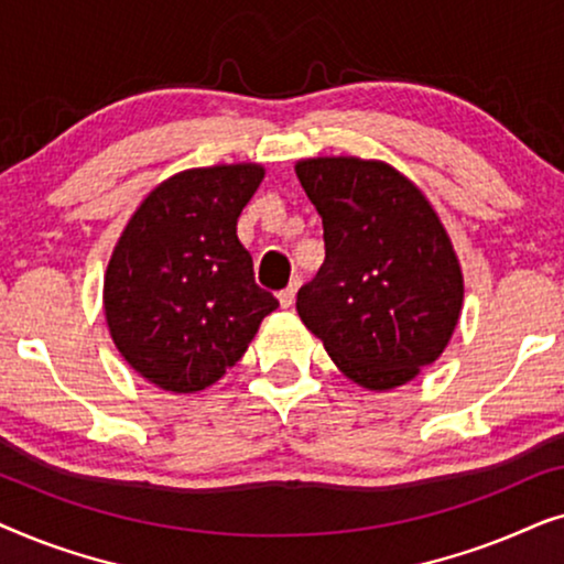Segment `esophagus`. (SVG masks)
<instances>
[{
    "label": "esophagus",
    "mask_w": 564,
    "mask_h": 564,
    "mask_svg": "<svg viewBox=\"0 0 564 564\" xmlns=\"http://www.w3.org/2000/svg\"><path fill=\"white\" fill-rule=\"evenodd\" d=\"M297 288H300V276H297V280L290 282V288H284V290L280 292V305H282V307H292V305H295Z\"/></svg>",
    "instance_id": "34e87169"
}]
</instances>
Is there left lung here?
Instances as JSON below:
<instances>
[{"label":"left lung","instance_id":"left-lung-1","mask_svg":"<svg viewBox=\"0 0 564 564\" xmlns=\"http://www.w3.org/2000/svg\"><path fill=\"white\" fill-rule=\"evenodd\" d=\"M305 195L323 218L326 259L297 313L336 367L390 390L434 365L462 311V272L434 207L380 161L307 159Z\"/></svg>","mask_w":564,"mask_h":564}]
</instances>
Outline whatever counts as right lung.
<instances>
[{
	"label": "right lung",
	"instance_id": "right-lung-1",
	"mask_svg": "<svg viewBox=\"0 0 564 564\" xmlns=\"http://www.w3.org/2000/svg\"><path fill=\"white\" fill-rule=\"evenodd\" d=\"M261 176L257 164L176 174L143 199L115 246L107 326L128 365L161 390L210 388L280 307L236 236Z\"/></svg>",
	"mask_w": 564,
	"mask_h": 564
}]
</instances>
